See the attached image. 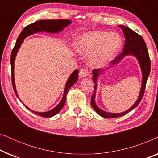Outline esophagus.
I'll list each match as a JSON object with an SVG mask.
<instances>
[{
	"instance_id": "esophagus-1",
	"label": "esophagus",
	"mask_w": 158,
	"mask_h": 158,
	"mask_svg": "<svg viewBox=\"0 0 158 158\" xmlns=\"http://www.w3.org/2000/svg\"><path fill=\"white\" fill-rule=\"evenodd\" d=\"M79 75H80V77H85L88 76V75H89V72H88V70H87V69L82 68L81 70H80Z\"/></svg>"
}]
</instances>
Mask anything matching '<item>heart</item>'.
I'll use <instances>...</instances> for the list:
<instances>
[{"instance_id":"heart-1","label":"heart","mask_w":158,"mask_h":158,"mask_svg":"<svg viewBox=\"0 0 158 158\" xmlns=\"http://www.w3.org/2000/svg\"><path fill=\"white\" fill-rule=\"evenodd\" d=\"M120 36L116 33L93 31L77 36L74 48L82 55H88V64L99 68L109 62L120 48Z\"/></svg>"}]
</instances>
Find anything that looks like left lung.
I'll list each match as a JSON object with an SVG mask.
<instances>
[{
	"label": "left lung",
	"instance_id": "obj_1",
	"mask_svg": "<svg viewBox=\"0 0 158 158\" xmlns=\"http://www.w3.org/2000/svg\"><path fill=\"white\" fill-rule=\"evenodd\" d=\"M118 27L122 29V31L124 32L126 40H125L124 46V48H123V52L121 54H119L117 57L114 58L111 64L117 63V62H119L124 56L129 55L135 56V57L137 58L138 61H139V63L140 64V67H141L142 69V83L139 98H138L135 104H134L130 109H128L126 111L123 112V113L120 114L108 113V112L103 111V110L99 109V108L96 106V103H95V96H96V81L97 78H98L99 73H102V71L104 70V69H94V70H93V81H94V83L96 84V85L94 86L95 90L94 94H93V96H91V102H90V104H91L92 107L94 108V109L96 111L97 114L102 116V117L108 118L120 117V116H122L125 115V114H128L129 112H130L131 111V110H133L135 107L137 106L138 104L140 103V101H141L142 98H143L144 90H145L147 81H148V76L149 75H150L151 68L150 56H149L148 50L146 46V43L143 40V38H142L139 34L136 33L135 31H134L133 30H131L128 27H124V26H118Z\"/></svg>",
	"mask_w": 158,
	"mask_h": 158
}]
</instances>
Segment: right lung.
Here are the masks:
<instances>
[{
	"instance_id": "obj_1",
	"label": "right lung",
	"mask_w": 158,
	"mask_h": 158,
	"mask_svg": "<svg viewBox=\"0 0 158 158\" xmlns=\"http://www.w3.org/2000/svg\"><path fill=\"white\" fill-rule=\"evenodd\" d=\"M71 23L70 20L68 19H55V20H40L38 21H36L33 23L28 25L24 29L22 30V31L21 32V34H19L18 39H17L16 44L13 49L11 55H10V64H11V79H12V85L14 90L16 94V96L18 97V94H17L16 86H15V81H14V60L15 57L16 56V53L18 52L19 47H20L21 43L23 42V40L26 37H27L28 36L33 34L36 32L40 31H46V32H50V33H57L60 31H62L64 27H66L67 26L70 24ZM77 75H78V70H75L72 74L70 75V77L67 81L65 88H64V91L63 96L61 101H60L59 104L56 106L55 109H53L51 111H49L47 112H44V113H40V112H36L32 111V110L29 109L27 106H25V107L27 109H29V111H31L33 113L37 114V115L42 116V117L45 118H49L52 116L56 115L60 111V110L62 109V107L64 106V103H65L66 100V96L68 94V90L77 81ZM20 100V99H19Z\"/></svg>"
}]
</instances>
